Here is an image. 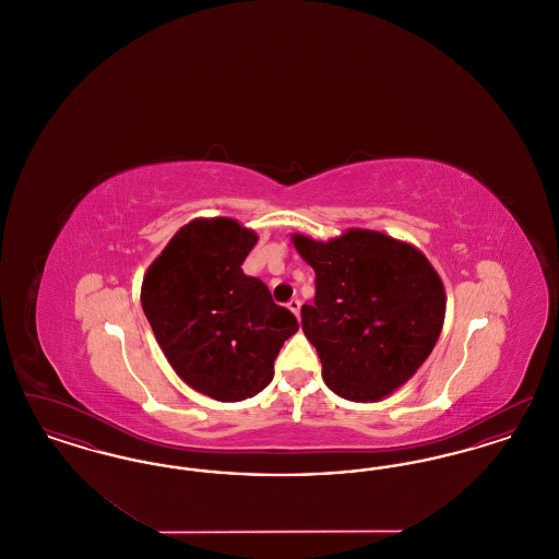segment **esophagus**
Segmentation results:
<instances>
[{"label": "esophagus", "instance_id": "esophagus-1", "mask_svg": "<svg viewBox=\"0 0 559 559\" xmlns=\"http://www.w3.org/2000/svg\"><path fill=\"white\" fill-rule=\"evenodd\" d=\"M287 308H289V310H292L293 314H295V317H299V308H301V301H299V299H297V297H293L292 301H289V304H287Z\"/></svg>", "mask_w": 559, "mask_h": 559}]
</instances>
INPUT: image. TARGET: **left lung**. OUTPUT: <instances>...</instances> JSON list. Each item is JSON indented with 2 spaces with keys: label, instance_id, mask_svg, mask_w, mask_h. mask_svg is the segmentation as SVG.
Listing matches in <instances>:
<instances>
[{
  "label": "left lung",
  "instance_id": "left-lung-1",
  "mask_svg": "<svg viewBox=\"0 0 559 559\" xmlns=\"http://www.w3.org/2000/svg\"><path fill=\"white\" fill-rule=\"evenodd\" d=\"M317 272L301 329L317 347L324 383L342 399L374 402L426 362L444 322V287L415 247L371 230L317 242L295 235Z\"/></svg>",
  "mask_w": 559,
  "mask_h": 559
}]
</instances>
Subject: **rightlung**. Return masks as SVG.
I'll return each mask as SVG.
<instances>
[{
    "label": "right lung",
    "instance_id": "1",
    "mask_svg": "<svg viewBox=\"0 0 559 559\" xmlns=\"http://www.w3.org/2000/svg\"><path fill=\"white\" fill-rule=\"evenodd\" d=\"M258 237L228 217L194 219L167 242L142 283V310L174 371L219 402L260 394L299 329L292 310L242 272Z\"/></svg>",
    "mask_w": 559,
    "mask_h": 559
}]
</instances>
